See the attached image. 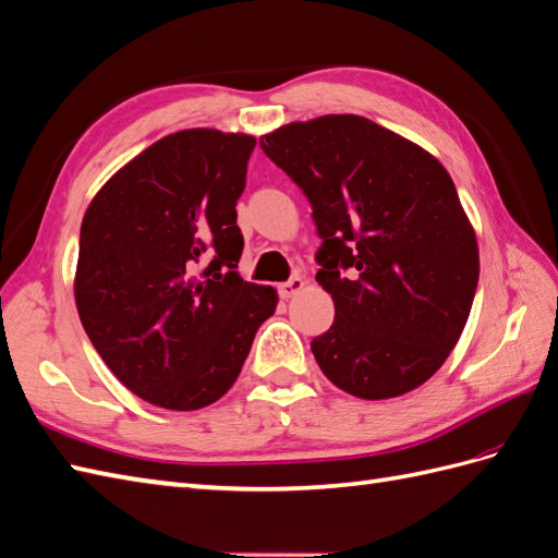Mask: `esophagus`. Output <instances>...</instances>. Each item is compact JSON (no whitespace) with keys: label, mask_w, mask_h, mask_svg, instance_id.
Here are the masks:
<instances>
[{"label":"esophagus","mask_w":558,"mask_h":558,"mask_svg":"<svg viewBox=\"0 0 558 558\" xmlns=\"http://www.w3.org/2000/svg\"><path fill=\"white\" fill-rule=\"evenodd\" d=\"M305 289V279L303 277H291L289 281H283L281 287H279V295L281 298H293V295H298Z\"/></svg>","instance_id":"34e87169"}]
</instances>
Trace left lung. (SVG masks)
<instances>
[{
  "instance_id": "8db88e82",
  "label": "left lung",
  "mask_w": 558,
  "mask_h": 558,
  "mask_svg": "<svg viewBox=\"0 0 558 558\" xmlns=\"http://www.w3.org/2000/svg\"><path fill=\"white\" fill-rule=\"evenodd\" d=\"M263 151L303 189L322 236L317 281L336 317L319 369L362 400L426 384L457 345L478 287V241L452 177L362 116L289 122Z\"/></svg>"
}]
</instances>
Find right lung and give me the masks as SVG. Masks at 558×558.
Returning <instances> with one entry per match:
<instances>
[{"label":"right lung","mask_w":558,"mask_h":558,"mask_svg":"<svg viewBox=\"0 0 558 558\" xmlns=\"http://www.w3.org/2000/svg\"><path fill=\"white\" fill-rule=\"evenodd\" d=\"M253 148L241 132L168 134L120 168L83 217L80 322L118 381L162 410L220 400L277 310L275 289L236 271V201Z\"/></svg>","instance_id":"1"}]
</instances>
